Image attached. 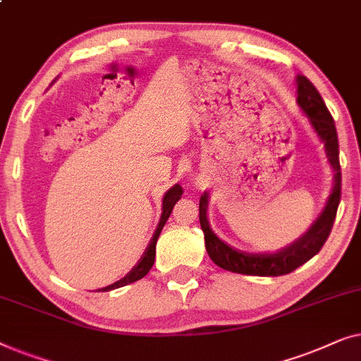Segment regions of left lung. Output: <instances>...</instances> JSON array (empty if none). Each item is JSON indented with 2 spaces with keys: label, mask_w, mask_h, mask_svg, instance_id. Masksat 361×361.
Returning a JSON list of instances; mask_svg holds the SVG:
<instances>
[{
  "label": "left lung",
  "mask_w": 361,
  "mask_h": 361,
  "mask_svg": "<svg viewBox=\"0 0 361 361\" xmlns=\"http://www.w3.org/2000/svg\"><path fill=\"white\" fill-rule=\"evenodd\" d=\"M298 98L296 103L311 124L312 130L316 132L319 140L324 144L329 164L334 170V185L329 195V200L324 209L314 224L309 227L307 232L291 245L281 248L275 253H248L229 245L212 232L209 221H207V204H209V192L200 200V222L201 229L204 232L206 250L209 253L211 260L217 267L224 268L232 273H242V275L253 276H281L296 270L298 267L311 260L317 255L327 237L331 235L335 216H337L340 190H342V173H340L338 161V139L337 129L331 113H329L322 96L319 94L311 81L302 75L296 77Z\"/></svg>",
  "instance_id": "8db88e82"
}]
</instances>
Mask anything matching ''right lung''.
Returning <instances> with one entry per match:
<instances>
[{
  "mask_svg": "<svg viewBox=\"0 0 361 361\" xmlns=\"http://www.w3.org/2000/svg\"><path fill=\"white\" fill-rule=\"evenodd\" d=\"M52 83H54V81H52ZM181 195H183V190H181L180 185L171 186L170 190L165 192L164 201H161V217H160V221H159V226H157V229L154 232V235H152L149 245H147V248H145V252L142 253L140 260L137 262V265L132 268V270L124 278H121L119 281L109 284V286L101 288L99 291H111V289L123 288V286H126V284L139 281L140 278H144L147 273L150 271V268H152V265H154V262H155V245H157V240H159L160 232H161V229H164L165 222L169 221L171 211H173V206L176 204V202H178Z\"/></svg>",
  "mask_w": 361,
  "mask_h": 361,
  "instance_id": "add662e5",
  "label": "right lung"
}]
</instances>
